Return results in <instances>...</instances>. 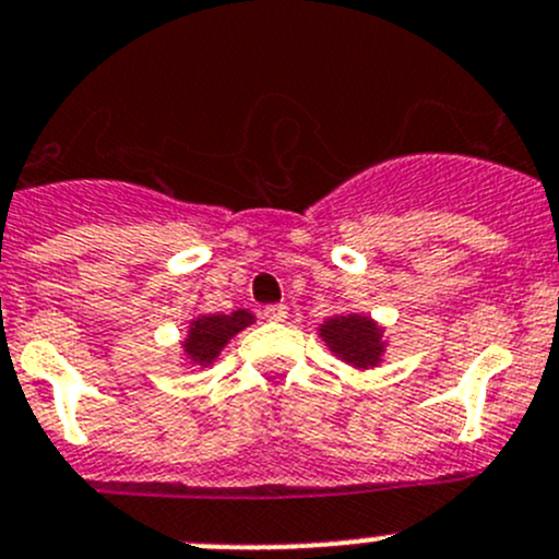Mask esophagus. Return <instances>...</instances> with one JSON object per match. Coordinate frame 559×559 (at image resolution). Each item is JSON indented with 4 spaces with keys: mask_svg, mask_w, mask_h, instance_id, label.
Returning <instances> with one entry per match:
<instances>
[{
    "mask_svg": "<svg viewBox=\"0 0 559 559\" xmlns=\"http://www.w3.org/2000/svg\"><path fill=\"white\" fill-rule=\"evenodd\" d=\"M262 317L267 319V322H284V319L289 317V308H286L284 302H275V306H264Z\"/></svg>",
    "mask_w": 559,
    "mask_h": 559,
    "instance_id": "1",
    "label": "esophagus"
}]
</instances>
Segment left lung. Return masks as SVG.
Returning <instances> with one entry per match:
<instances>
[{"label":"left lung","mask_w":559,"mask_h":559,"mask_svg":"<svg viewBox=\"0 0 559 559\" xmlns=\"http://www.w3.org/2000/svg\"><path fill=\"white\" fill-rule=\"evenodd\" d=\"M319 338L338 360L355 368H373L382 362V328L362 313H338L319 324Z\"/></svg>","instance_id":"left-lung-1"}]
</instances>
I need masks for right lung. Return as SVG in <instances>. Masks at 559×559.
Returning a JSON list of instances; mask_svg holds the SVG:
<instances>
[{"label": "right lung", "mask_w": 559, "mask_h": 559, "mask_svg": "<svg viewBox=\"0 0 559 559\" xmlns=\"http://www.w3.org/2000/svg\"><path fill=\"white\" fill-rule=\"evenodd\" d=\"M248 324H253V313L246 311V308H237L231 313H204V317H197L191 328H188V338L182 341V352H186L188 362L199 368L213 366L221 349L240 330H246Z\"/></svg>", "instance_id": "add662e5"}]
</instances>
